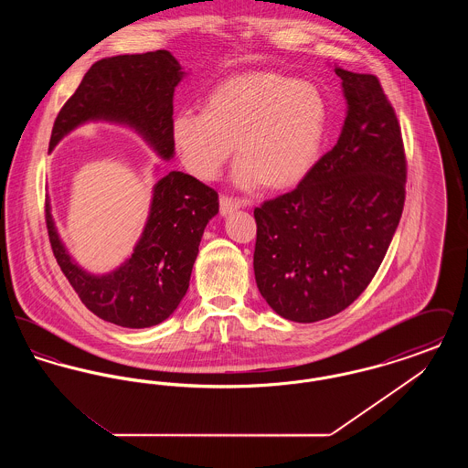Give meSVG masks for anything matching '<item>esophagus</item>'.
Instances as JSON below:
<instances>
[{
  "label": "esophagus",
  "mask_w": 468,
  "mask_h": 468,
  "mask_svg": "<svg viewBox=\"0 0 468 468\" xmlns=\"http://www.w3.org/2000/svg\"><path fill=\"white\" fill-rule=\"evenodd\" d=\"M244 201L237 200V198H231V197H221L219 198V212L221 216H229L231 212L239 210L244 207Z\"/></svg>",
  "instance_id": "1"
}]
</instances>
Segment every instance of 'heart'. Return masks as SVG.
Returning <instances> with one entry per match:
<instances>
[{
	"label": "heart",
	"mask_w": 468,
	"mask_h": 468,
	"mask_svg": "<svg viewBox=\"0 0 468 468\" xmlns=\"http://www.w3.org/2000/svg\"><path fill=\"white\" fill-rule=\"evenodd\" d=\"M326 115L321 92L309 82L249 71L210 90L203 112H177L172 140L187 172L201 180L219 177L235 149L233 182L240 189H290L317 163Z\"/></svg>",
	"instance_id": "b5f03b06"
}]
</instances>
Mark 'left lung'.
Returning a JSON list of instances; mask_svg holds the SVG:
<instances>
[{
	"instance_id": "1",
	"label": "left lung",
	"mask_w": 468,
	"mask_h": 468,
	"mask_svg": "<svg viewBox=\"0 0 468 468\" xmlns=\"http://www.w3.org/2000/svg\"><path fill=\"white\" fill-rule=\"evenodd\" d=\"M335 73L347 100L336 145L296 189L254 208L258 290L294 323L332 317L367 290L405 201L400 124L378 77Z\"/></svg>"
}]
</instances>
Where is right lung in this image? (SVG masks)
I'll use <instances>...</instances> for the list:
<instances>
[{
    "label": "right lung",
    "instance_id": "add662e5",
    "mask_svg": "<svg viewBox=\"0 0 468 468\" xmlns=\"http://www.w3.org/2000/svg\"><path fill=\"white\" fill-rule=\"evenodd\" d=\"M182 77L168 50L96 61L58 113L48 151L88 121H112L133 128L157 156L172 159L174 90ZM218 212L219 197L212 187L182 172L166 174L154 186L132 258L107 275H92L69 258L45 198V223L58 265L92 314L122 328H149L174 314L189 288L203 229Z\"/></svg>",
    "mask_w": 468,
    "mask_h": 468
}]
</instances>
